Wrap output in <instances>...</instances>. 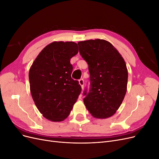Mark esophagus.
<instances>
[{"label":"esophagus","mask_w":159,"mask_h":159,"mask_svg":"<svg viewBox=\"0 0 159 159\" xmlns=\"http://www.w3.org/2000/svg\"><path fill=\"white\" fill-rule=\"evenodd\" d=\"M79 84L81 85V89H84V80L83 79H80L79 80Z\"/></svg>","instance_id":"1"}]
</instances>
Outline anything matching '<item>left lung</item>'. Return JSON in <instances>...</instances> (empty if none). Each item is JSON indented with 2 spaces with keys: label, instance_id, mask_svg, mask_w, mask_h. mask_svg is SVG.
Masks as SVG:
<instances>
[{
  "label": "left lung",
  "instance_id": "1",
  "mask_svg": "<svg viewBox=\"0 0 159 159\" xmlns=\"http://www.w3.org/2000/svg\"><path fill=\"white\" fill-rule=\"evenodd\" d=\"M80 55L88 62L91 88L84 102L95 118L106 119L116 113L125 96L128 71L123 57L107 40L78 42Z\"/></svg>",
  "mask_w": 159,
  "mask_h": 159
}]
</instances>
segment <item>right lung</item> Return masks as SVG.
I'll return each mask as SVG.
<instances>
[{
    "label": "right lung",
    "mask_w": 159,
    "mask_h": 159,
    "mask_svg": "<svg viewBox=\"0 0 159 159\" xmlns=\"http://www.w3.org/2000/svg\"><path fill=\"white\" fill-rule=\"evenodd\" d=\"M78 53L74 42H53L42 49L30 67L32 99L49 121L60 122L68 117L80 94L79 82L71 77L70 59Z\"/></svg>",
    "instance_id": "add662e5"
}]
</instances>
